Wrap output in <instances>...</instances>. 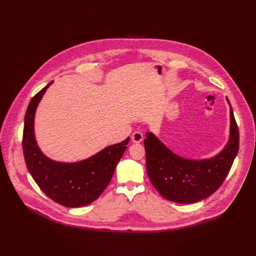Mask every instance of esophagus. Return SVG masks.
Segmentation results:
<instances>
[{"instance_id": "34e87169", "label": "esophagus", "mask_w": 256, "mask_h": 256, "mask_svg": "<svg viewBox=\"0 0 256 256\" xmlns=\"http://www.w3.org/2000/svg\"><path fill=\"white\" fill-rule=\"evenodd\" d=\"M143 140V134L141 132H135L132 135V141L134 143H140Z\"/></svg>"}]
</instances>
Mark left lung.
<instances>
[{
	"instance_id": "1",
	"label": "left lung",
	"mask_w": 256,
	"mask_h": 256,
	"mask_svg": "<svg viewBox=\"0 0 256 256\" xmlns=\"http://www.w3.org/2000/svg\"><path fill=\"white\" fill-rule=\"evenodd\" d=\"M230 139L224 148L208 158L192 160L174 154L152 132L144 140L146 170L156 190L178 204H195L219 189L238 152V128L230 100Z\"/></svg>"
}]
</instances>
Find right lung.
I'll return each mask as SVG.
<instances>
[{"label":"right lung","instance_id":"right-lung-1","mask_svg":"<svg viewBox=\"0 0 256 256\" xmlns=\"http://www.w3.org/2000/svg\"><path fill=\"white\" fill-rule=\"evenodd\" d=\"M52 82L31 100L24 115L22 150L26 165L38 186L55 202L66 208L85 206L96 200L111 182L130 137L78 162L63 163L46 156L37 144L34 121L37 106Z\"/></svg>","mask_w":256,"mask_h":256}]
</instances>
